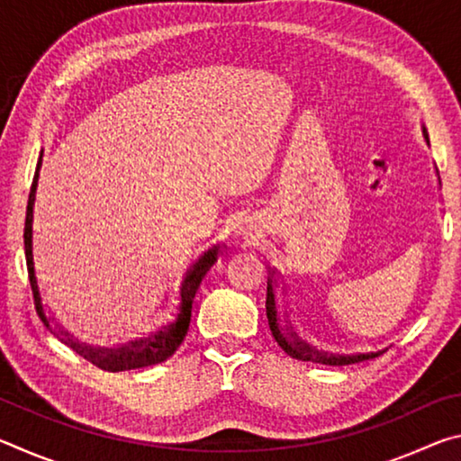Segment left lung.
<instances>
[{"mask_svg": "<svg viewBox=\"0 0 461 461\" xmlns=\"http://www.w3.org/2000/svg\"><path fill=\"white\" fill-rule=\"evenodd\" d=\"M427 138V134H425ZM272 283L275 280H268V288H267V315H268V325H270V331H272V338L276 339V343L280 348L285 349V352L296 357V360H303V362H321L327 366H341V364H349V362H356V360H364V357H370V356H354V357H343V356H330L321 354V352H315L313 348H309L305 341L296 339L294 333H291V338H285L283 330H280L278 325V315H276V303H275V291H272Z\"/></svg>", "mask_w": 461, "mask_h": 461, "instance_id": "obj_1", "label": "left lung"}]
</instances>
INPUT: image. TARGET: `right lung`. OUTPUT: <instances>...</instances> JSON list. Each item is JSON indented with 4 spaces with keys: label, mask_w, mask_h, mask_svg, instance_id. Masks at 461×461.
Instances as JSON below:
<instances>
[{
    "label": "right lung",
    "mask_w": 461,
    "mask_h": 461,
    "mask_svg": "<svg viewBox=\"0 0 461 461\" xmlns=\"http://www.w3.org/2000/svg\"><path fill=\"white\" fill-rule=\"evenodd\" d=\"M41 165H42V154H41V160H38V167L34 173L32 189H30V194H28L24 246H26L28 278H30V286H32L36 313L42 319V323L46 327H50L49 319H46L42 305H41V293H38L34 262H32V207H34V199H36V185H38V173H41ZM217 252H220V246H215L213 249H209L205 256H201V258L193 264V268L186 272L183 286H181V309H178V317L175 323L167 325L165 330H160L154 335H148V338H144V339L128 341V343H123L122 348H112V349H99V348L93 349L87 346H81L79 341H73L71 338H67V343H71L73 349H77V352H79L83 357H87L91 364H95L97 368L105 370V372L138 370V368H148V366L165 362L167 357H170L176 352V348L181 346L185 339L186 330H189V323H191V309H193L194 293H197L203 276L207 275V270L212 268L213 262L217 260ZM60 335H68V333L60 331Z\"/></svg>",
    "instance_id": "obj_1"
}]
</instances>
